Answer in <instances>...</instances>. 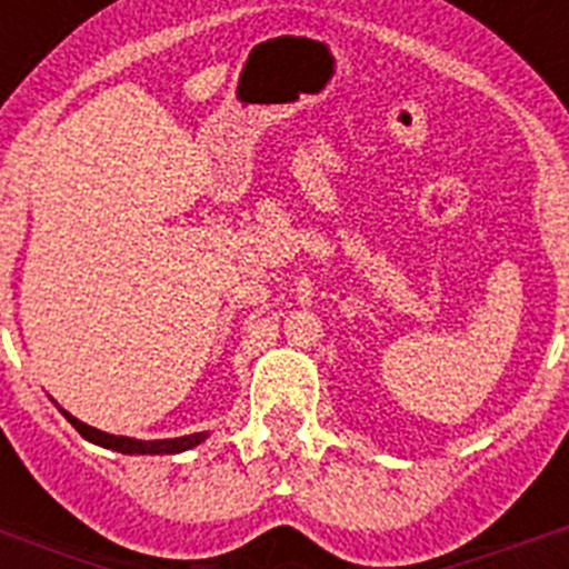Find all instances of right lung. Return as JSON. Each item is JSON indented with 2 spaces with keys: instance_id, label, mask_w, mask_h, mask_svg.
Returning <instances> with one entry per match:
<instances>
[{
  "instance_id": "add662e5",
  "label": "right lung",
  "mask_w": 569,
  "mask_h": 569,
  "mask_svg": "<svg viewBox=\"0 0 569 569\" xmlns=\"http://www.w3.org/2000/svg\"><path fill=\"white\" fill-rule=\"evenodd\" d=\"M62 410V407H59ZM64 419L77 427L79 436L99 447H108V450H116V453L124 456H168V453H182V450H190V447L202 445L208 439V433H193V436H179V439H156V441H142V439H128V436H110L97 430V427L84 425L77 416H70L68 410H62Z\"/></svg>"
}]
</instances>
